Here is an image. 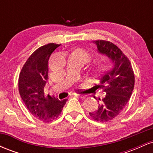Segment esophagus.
<instances>
[{"label": "esophagus", "mask_w": 153, "mask_h": 153, "mask_svg": "<svg viewBox=\"0 0 153 153\" xmlns=\"http://www.w3.org/2000/svg\"><path fill=\"white\" fill-rule=\"evenodd\" d=\"M77 96H78L79 98H80V99H84V98L85 97V95L83 94H77Z\"/></svg>", "instance_id": "34e87169"}]
</instances>
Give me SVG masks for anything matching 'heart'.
Instances as JSON below:
<instances>
[{"label": "heart", "instance_id": "b5f03b06", "mask_svg": "<svg viewBox=\"0 0 153 153\" xmlns=\"http://www.w3.org/2000/svg\"><path fill=\"white\" fill-rule=\"evenodd\" d=\"M84 54H85V53H84Z\"/></svg>", "mask_w": 153, "mask_h": 153}]
</instances>
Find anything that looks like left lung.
<instances>
[{
  "instance_id": "left-lung-1",
  "label": "left lung",
  "mask_w": 153,
  "mask_h": 153,
  "mask_svg": "<svg viewBox=\"0 0 153 153\" xmlns=\"http://www.w3.org/2000/svg\"><path fill=\"white\" fill-rule=\"evenodd\" d=\"M98 52L113 62L108 71L99 76L100 88L106 93L97 110L89 114L94 120L106 122L118 116L130 99L134 85V75L129 59L113 43L104 40L94 42ZM96 99V97H94Z\"/></svg>"
}]
</instances>
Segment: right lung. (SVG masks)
I'll return each mask as SVG.
<instances>
[{"instance_id":"right-lung-1","label":"right lung","mask_w":153,"mask_h":153,"mask_svg":"<svg viewBox=\"0 0 153 153\" xmlns=\"http://www.w3.org/2000/svg\"><path fill=\"white\" fill-rule=\"evenodd\" d=\"M59 45L50 43L35 50L19 75V91L23 101L31 114L44 122L57 119L68 101L47 96L44 90L48 80L49 59Z\"/></svg>"}]
</instances>
